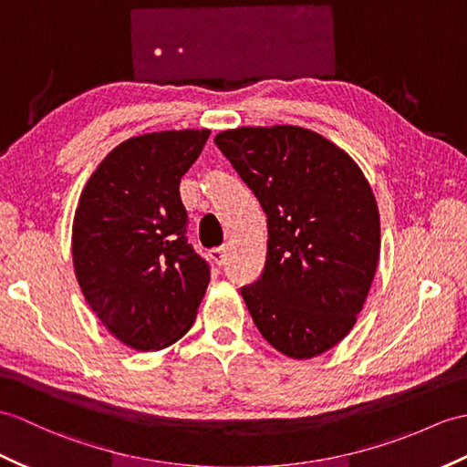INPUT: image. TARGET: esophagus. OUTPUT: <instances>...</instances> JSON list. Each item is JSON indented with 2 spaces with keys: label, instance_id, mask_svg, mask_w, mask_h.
<instances>
[{
  "label": "esophagus",
  "instance_id": "1",
  "mask_svg": "<svg viewBox=\"0 0 467 467\" xmlns=\"http://www.w3.org/2000/svg\"><path fill=\"white\" fill-rule=\"evenodd\" d=\"M209 256L214 260L216 265H224V260H226V246H216V248H211Z\"/></svg>",
  "mask_w": 467,
  "mask_h": 467
}]
</instances>
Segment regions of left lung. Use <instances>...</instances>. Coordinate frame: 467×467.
Returning a JSON list of instances; mask_svg holds the SVG:
<instances>
[{
  "mask_svg": "<svg viewBox=\"0 0 467 467\" xmlns=\"http://www.w3.org/2000/svg\"><path fill=\"white\" fill-rule=\"evenodd\" d=\"M266 214V263L241 288L260 334L314 358L352 330L376 275L380 216L362 171L302 127H241L214 137Z\"/></svg>",
  "mask_w": 467,
  "mask_h": 467,
  "instance_id": "obj_1",
  "label": "left lung"
}]
</instances>
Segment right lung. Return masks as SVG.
<instances>
[{
	"label": "right lung",
	"mask_w": 467,
	"mask_h": 467,
	"mask_svg": "<svg viewBox=\"0 0 467 467\" xmlns=\"http://www.w3.org/2000/svg\"><path fill=\"white\" fill-rule=\"evenodd\" d=\"M209 129L139 135L115 147L87 181L73 221V266L107 330L135 350H161L187 332L211 265L187 238L181 177Z\"/></svg>",
	"instance_id": "right-lung-1"
}]
</instances>
